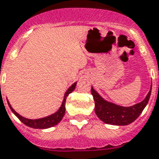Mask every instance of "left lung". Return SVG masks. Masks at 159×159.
Listing matches in <instances>:
<instances>
[{
    "label": "left lung",
    "instance_id": "obj_1",
    "mask_svg": "<svg viewBox=\"0 0 159 159\" xmlns=\"http://www.w3.org/2000/svg\"><path fill=\"white\" fill-rule=\"evenodd\" d=\"M152 90V85L149 93L143 101L135 104L132 107H121L113 103L106 102L94 91L93 88L91 93L95 102V112L100 119L107 124L112 125H128L139 117L144 107H146L149 100Z\"/></svg>",
    "mask_w": 159,
    "mask_h": 159
}]
</instances>
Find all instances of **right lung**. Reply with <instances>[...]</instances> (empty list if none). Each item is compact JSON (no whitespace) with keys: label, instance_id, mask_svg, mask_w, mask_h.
Masks as SVG:
<instances>
[{"label":"right lung","instance_id":"obj_1","mask_svg":"<svg viewBox=\"0 0 159 159\" xmlns=\"http://www.w3.org/2000/svg\"><path fill=\"white\" fill-rule=\"evenodd\" d=\"M76 84H77V82H75L74 84L71 85V87L68 88V90L66 91V93H65V96H64V99L63 102H62V104H61L60 109L58 110L57 112H55L54 114L51 115L49 117H44V118H41V119L36 120L27 119V118H25V117H21L20 115L18 114L17 112H16L15 110L12 108L11 106L10 105L9 102H8V105H9L10 108L11 109V111L13 112V113H14V114L20 119V121H21L25 125L28 126L30 128H40V129L51 128V127H53V126L57 125L58 123H60L61 120L62 119V117H63L64 114H65V105H66V97H67L70 93H72V91L74 90L75 88H76Z\"/></svg>","mask_w":159,"mask_h":159}]
</instances>
